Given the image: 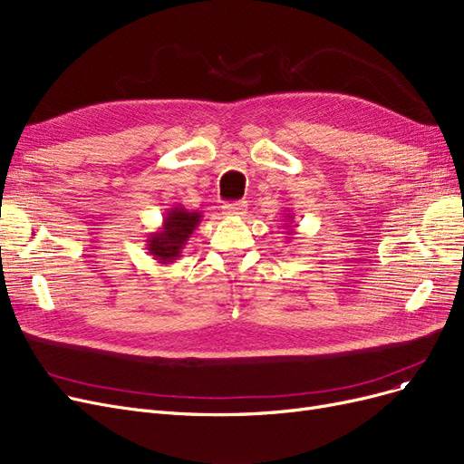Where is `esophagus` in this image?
<instances>
[{"label": "esophagus", "mask_w": 464, "mask_h": 464, "mask_svg": "<svg viewBox=\"0 0 464 464\" xmlns=\"http://www.w3.org/2000/svg\"><path fill=\"white\" fill-rule=\"evenodd\" d=\"M223 214H226V216H245L246 214V202L237 200V202L223 204Z\"/></svg>", "instance_id": "34e87169"}]
</instances>
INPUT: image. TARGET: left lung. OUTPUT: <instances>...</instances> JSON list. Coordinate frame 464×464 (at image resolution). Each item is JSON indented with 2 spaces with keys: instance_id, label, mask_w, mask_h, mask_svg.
<instances>
[{
  "instance_id": "8db88e82",
  "label": "left lung",
  "mask_w": 464,
  "mask_h": 464,
  "mask_svg": "<svg viewBox=\"0 0 464 464\" xmlns=\"http://www.w3.org/2000/svg\"><path fill=\"white\" fill-rule=\"evenodd\" d=\"M283 218H285V221H287V223H285V227H289V233H293V229L296 227V226H291L293 219H295V218H293V214L289 212V214H285V216H283Z\"/></svg>"
}]
</instances>
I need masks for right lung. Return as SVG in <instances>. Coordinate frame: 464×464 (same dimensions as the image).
<instances>
[{"instance_id":"add662e5","label":"right lung","mask_w":464,"mask_h":464,"mask_svg":"<svg viewBox=\"0 0 464 464\" xmlns=\"http://www.w3.org/2000/svg\"><path fill=\"white\" fill-rule=\"evenodd\" d=\"M202 221L200 212H188L187 208L177 204L166 212L161 227L146 238V250L160 264H173L187 245L194 229Z\"/></svg>"}]
</instances>
